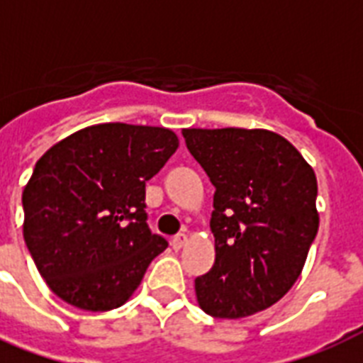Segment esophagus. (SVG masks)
Segmentation results:
<instances>
[{
    "label": "esophagus",
    "mask_w": 363,
    "mask_h": 363,
    "mask_svg": "<svg viewBox=\"0 0 363 363\" xmlns=\"http://www.w3.org/2000/svg\"><path fill=\"white\" fill-rule=\"evenodd\" d=\"M186 241H188L186 233H179V235H175V238H173L171 245H173V248H177V250H179V248H182L184 245H186Z\"/></svg>",
    "instance_id": "obj_1"
}]
</instances>
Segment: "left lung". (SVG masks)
Returning a JSON list of instances; mask_svg holds the SVG:
<instances>
[{
    "instance_id": "left-lung-1",
    "label": "left lung",
    "mask_w": 363,
    "mask_h": 363,
    "mask_svg": "<svg viewBox=\"0 0 363 363\" xmlns=\"http://www.w3.org/2000/svg\"><path fill=\"white\" fill-rule=\"evenodd\" d=\"M215 186V265L196 279L199 307L245 318L277 303L298 281L318 232L315 171L267 130H182Z\"/></svg>"
}]
</instances>
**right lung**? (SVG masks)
<instances>
[{
  "mask_svg": "<svg viewBox=\"0 0 363 363\" xmlns=\"http://www.w3.org/2000/svg\"><path fill=\"white\" fill-rule=\"evenodd\" d=\"M177 147L171 130L111 122L75 131L39 158L22 192L24 241L65 303L121 307L167 248L147 224L145 184Z\"/></svg>",
  "mask_w": 363,
  "mask_h": 363,
  "instance_id": "add662e5",
  "label": "right lung"
}]
</instances>
